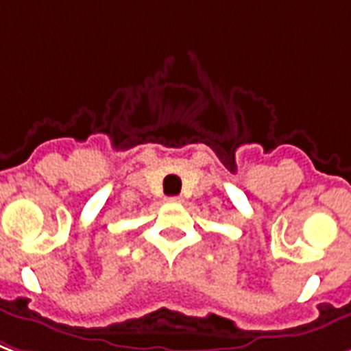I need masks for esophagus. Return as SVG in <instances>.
Returning <instances> with one entry per match:
<instances>
[{
    "instance_id": "esophagus-1",
    "label": "esophagus",
    "mask_w": 351,
    "mask_h": 351,
    "mask_svg": "<svg viewBox=\"0 0 351 351\" xmlns=\"http://www.w3.org/2000/svg\"><path fill=\"white\" fill-rule=\"evenodd\" d=\"M169 202H180V197H171Z\"/></svg>"
}]
</instances>
